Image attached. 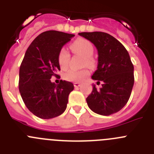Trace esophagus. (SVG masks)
I'll return each instance as SVG.
<instances>
[{"instance_id": "1", "label": "esophagus", "mask_w": 154, "mask_h": 154, "mask_svg": "<svg viewBox=\"0 0 154 154\" xmlns=\"http://www.w3.org/2000/svg\"><path fill=\"white\" fill-rule=\"evenodd\" d=\"M82 84L79 83V82H74V86L75 88H78V87L81 86Z\"/></svg>"}]
</instances>
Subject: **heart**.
I'll list each match as a JSON object with an SVG mask.
<instances>
[{
	"mask_svg": "<svg viewBox=\"0 0 154 154\" xmlns=\"http://www.w3.org/2000/svg\"><path fill=\"white\" fill-rule=\"evenodd\" d=\"M71 49L73 53L83 57V65H87L89 67H93L95 65V61L92 58L94 52V48L89 41L86 39L79 38L72 42L70 45ZM70 55L69 51L65 48L61 49L58 53V61L59 66L62 69H66L69 66ZM89 75V70L83 69V70L75 71L70 70L66 72L64 75L65 80L70 82H82L86 79Z\"/></svg>",
	"mask_w": 154,
	"mask_h": 154,
	"instance_id": "obj_1",
	"label": "heart"
}]
</instances>
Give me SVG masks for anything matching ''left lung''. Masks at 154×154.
<instances>
[{"label": "left lung", "mask_w": 154, "mask_h": 154, "mask_svg": "<svg viewBox=\"0 0 154 154\" xmlns=\"http://www.w3.org/2000/svg\"><path fill=\"white\" fill-rule=\"evenodd\" d=\"M80 36L90 41L98 51L97 69L92 79L102 82L99 89L93 85L86 98L88 106L102 116L119 112L127 103L133 84V65L124 46L112 35L101 31L82 32Z\"/></svg>", "instance_id": "8db88e82"}]
</instances>
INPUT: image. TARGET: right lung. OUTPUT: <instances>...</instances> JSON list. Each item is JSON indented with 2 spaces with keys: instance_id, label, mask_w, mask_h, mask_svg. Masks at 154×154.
<instances>
[{
  "instance_id": "add662e5",
  "label": "right lung",
  "mask_w": 154,
  "mask_h": 154,
  "mask_svg": "<svg viewBox=\"0 0 154 154\" xmlns=\"http://www.w3.org/2000/svg\"><path fill=\"white\" fill-rule=\"evenodd\" d=\"M75 35L48 31L35 38L28 48L19 70V91L27 108L41 119L60 116L67 107L72 82L61 80L56 85L51 76L60 70L58 53Z\"/></svg>"
}]
</instances>
